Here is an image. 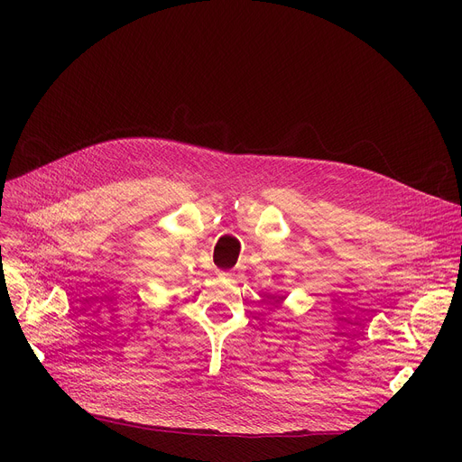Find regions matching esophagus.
Returning a JSON list of instances; mask_svg holds the SVG:
<instances>
[{"label": "esophagus", "mask_w": 462, "mask_h": 462, "mask_svg": "<svg viewBox=\"0 0 462 462\" xmlns=\"http://www.w3.org/2000/svg\"><path fill=\"white\" fill-rule=\"evenodd\" d=\"M223 275H225V277H226V279H232V277H234V275H232V273H223Z\"/></svg>", "instance_id": "34e87169"}]
</instances>
